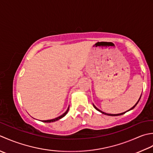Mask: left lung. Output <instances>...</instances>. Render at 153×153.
Here are the masks:
<instances>
[{"label": "left lung", "instance_id": "left-lung-1", "mask_svg": "<svg viewBox=\"0 0 153 153\" xmlns=\"http://www.w3.org/2000/svg\"><path fill=\"white\" fill-rule=\"evenodd\" d=\"M140 98H141V97H140ZM140 98L139 99V100H138V102H137V104L135 105H134V106L133 107V108H131L130 109V110H131V109H133V108H135V105H137V103L139 102V100H140ZM94 107L95 108V109H96V110H97L98 111H100V112H102V114H105V115H108V116H120V115H122V114H125V113H126V112H123V113H121V114H105V113H104V112H103V111H100V110H99V109H98L97 108H96V106H95V105H94Z\"/></svg>", "mask_w": 153, "mask_h": 153}]
</instances>
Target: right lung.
Returning <instances> with one entry per match:
<instances>
[{"instance_id": "1", "label": "right lung", "mask_w": 153, "mask_h": 153, "mask_svg": "<svg viewBox=\"0 0 153 153\" xmlns=\"http://www.w3.org/2000/svg\"><path fill=\"white\" fill-rule=\"evenodd\" d=\"M68 109H69V108H68V109H67V110L65 112V113L63 114V115H61V116H60L59 117H57V118H55V119H53V120H43V121H42L43 122H47V123H51V122H53V121H57V120H59V119H61V118H62L63 117H64L65 115H66L67 114V112H68Z\"/></svg>"}]
</instances>
